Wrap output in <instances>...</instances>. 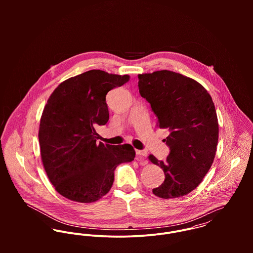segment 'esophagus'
<instances>
[{
	"mask_svg": "<svg viewBox=\"0 0 253 253\" xmlns=\"http://www.w3.org/2000/svg\"><path fill=\"white\" fill-rule=\"evenodd\" d=\"M135 153H136V155H137V159H138V160L143 159L144 157L147 156V152L144 151V150H136Z\"/></svg>",
	"mask_w": 253,
	"mask_h": 253,
	"instance_id": "34e87169",
	"label": "esophagus"
}]
</instances>
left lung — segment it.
I'll return each instance as SVG.
<instances>
[{
  "label": "left lung",
  "mask_w": 253,
  "mask_h": 253,
  "mask_svg": "<svg viewBox=\"0 0 253 253\" xmlns=\"http://www.w3.org/2000/svg\"><path fill=\"white\" fill-rule=\"evenodd\" d=\"M140 95L158 118L157 126L169 131L166 162L150 155L163 169L165 181L153 194L162 199L185 196L195 190L210 170L216 153L218 120L208 90L179 73L162 70L138 75Z\"/></svg>",
  "instance_id": "1"
}]
</instances>
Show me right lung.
I'll return each instance as SVG.
<instances>
[{"instance_id": "right-lung-1", "label": "right lung", "mask_w": 253, "mask_h": 253, "mask_svg": "<svg viewBox=\"0 0 253 253\" xmlns=\"http://www.w3.org/2000/svg\"><path fill=\"white\" fill-rule=\"evenodd\" d=\"M128 80L90 70L62 82L49 96L40 122L41 158L48 179L66 199L98 201L110 191L116 168L134 160L131 145L97 143L95 130L108 122L106 94Z\"/></svg>"}]
</instances>
